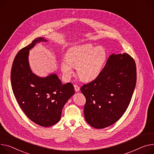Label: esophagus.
I'll return each instance as SVG.
<instances>
[{
	"label": "esophagus",
	"mask_w": 154,
	"mask_h": 154,
	"mask_svg": "<svg viewBox=\"0 0 154 154\" xmlns=\"http://www.w3.org/2000/svg\"><path fill=\"white\" fill-rule=\"evenodd\" d=\"M74 89H75V91H79V90H80V87H79L77 85L75 84V85H74Z\"/></svg>",
	"instance_id": "34e87169"
}]
</instances>
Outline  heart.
I'll return each instance as SVG.
<instances>
[{
	"label": "heart",
	"instance_id": "obj_1",
	"mask_svg": "<svg viewBox=\"0 0 154 154\" xmlns=\"http://www.w3.org/2000/svg\"><path fill=\"white\" fill-rule=\"evenodd\" d=\"M62 60L60 68L63 75L69 78L72 75V67H77L79 77L88 82L95 79L100 74L107 58L105 49L100 46L95 48L91 44L71 48Z\"/></svg>",
	"mask_w": 154,
	"mask_h": 154
}]
</instances>
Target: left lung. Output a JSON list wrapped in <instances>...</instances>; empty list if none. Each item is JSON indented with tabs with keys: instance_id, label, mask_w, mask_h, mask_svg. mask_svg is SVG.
<instances>
[{
	"instance_id": "8db88e82",
	"label": "left lung",
	"mask_w": 154,
	"mask_h": 154,
	"mask_svg": "<svg viewBox=\"0 0 154 154\" xmlns=\"http://www.w3.org/2000/svg\"><path fill=\"white\" fill-rule=\"evenodd\" d=\"M136 80L134 59L127 53L111 54L98 77L80 88L88 123L102 129L118 121L130 103Z\"/></svg>"
}]
</instances>
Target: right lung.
I'll use <instances>...</instances> for the list:
<instances>
[{
    "instance_id": "1",
    "label": "right lung",
    "mask_w": 154,
    "mask_h": 154,
    "mask_svg": "<svg viewBox=\"0 0 154 154\" xmlns=\"http://www.w3.org/2000/svg\"><path fill=\"white\" fill-rule=\"evenodd\" d=\"M41 41L46 40L37 38L19 51L10 79L14 96L24 113L35 123L49 127L60 120L63 106L75 91L72 84H63L56 74L42 78L32 73L28 63L29 50Z\"/></svg>"
}]
</instances>
